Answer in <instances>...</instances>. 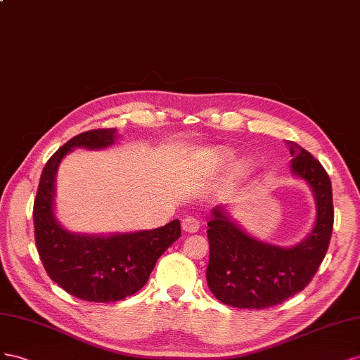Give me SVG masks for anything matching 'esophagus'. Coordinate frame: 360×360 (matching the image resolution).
<instances>
[{
    "label": "esophagus",
    "instance_id": "1",
    "mask_svg": "<svg viewBox=\"0 0 360 360\" xmlns=\"http://www.w3.org/2000/svg\"><path fill=\"white\" fill-rule=\"evenodd\" d=\"M199 228H200L199 220L191 217V215H188V217H186V219H182V229L186 232L194 233V232L199 231Z\"/></svg>",
    "mask_w": 360,
    "mask_h": 360
}]
</instances>
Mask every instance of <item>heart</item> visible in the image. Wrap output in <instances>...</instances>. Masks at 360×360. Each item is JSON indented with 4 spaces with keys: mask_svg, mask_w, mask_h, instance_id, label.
I'll list each match as a JSON object with an SVG mask.
<instances>
[{
    "mask_svg": "<svg viewBox=\"0 0 360 360\" xmlns=\"http://www.w3.org/2000/svg\"><path fill=\"white\" fill-rule=\"evenodd\" d=\"M199 157L203 162L210 164L212 169H223L228 166V164L233 160V152L228 148H208V149H203L200 150ZM248 162H240L237 166V174H243L248 172Z\"/></svg>",
    "mask_w": 360,
    "mask_h": 360,
    "instance_id": "heart-1",
    "label": "heart"
}]
</instances>
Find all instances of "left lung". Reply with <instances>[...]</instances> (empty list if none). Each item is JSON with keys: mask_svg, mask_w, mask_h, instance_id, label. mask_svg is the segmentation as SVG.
Here are the masks:
<instances>
[{"mask_svg": "<svg viewBox=\"0 0 360 360\" xmlns=\"http://www.w3.org/2000/svg\"><path fill=\"white\" fill-rule=\"evenodd\" d=\"M291 172L311 187L316 215L299 244L281 248L245 232L226 207H215L208 221L207 282L217 299L240 309H265L304 290L323 262L333 229L332 184L327 172L295 141H286Z\"/></svg>", "mask_w": 360, "mask_h": 360, "instance_id": "1", "label": "left lung"}]
</instances>
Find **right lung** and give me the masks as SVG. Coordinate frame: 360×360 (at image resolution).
Wrapping results in <instances>:
<instances>
[{
  "instance_id": "right-lung-1",
  "label": "right lung",
  "mask_w": 360,
  "mask_h": 360,
  "mask_svg": "<svg viewBox=\"0 0 360 360\" xmlns=\"http://www.w3.org/2000/svg\"><path fill=\"white\" fill-rule=\"evenodd\" d=\"M116 129H91L70 139L48 160L40 174L33 220L36 245L48 276L66 292L87 302H117L146 285L160 256L181 237L179 220L127 233H77L54 214L56 176L61 160L75 148L115 145Z\"/></svg>"
}]
</instances>
